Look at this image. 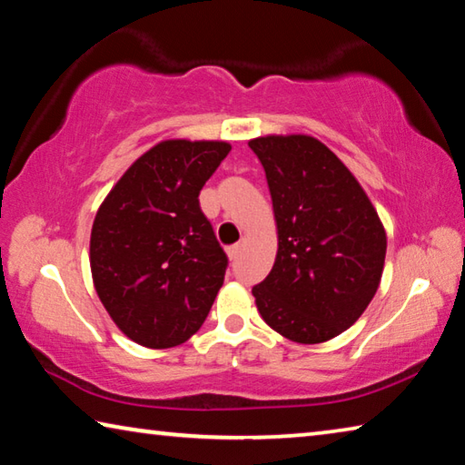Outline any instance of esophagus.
I'll return each instance as SVG.
<instances>
[{
	"label": "esophagus",
	"instance_id": "obj_1",
	"mask_svg": "<svg viewBox=\"0 0 465 465\" xmlns=\"http://www.w3.org/2000/svg\"><path fill=\"white\" fill-rule=\"evenodd\" d=\"M240 252H242V243H233V246L227 248V256H230L232 261H235V258L240 256Z\"/></svg>",
	"mask_w": 465,
	"mask_h": 465
}]
</instances>
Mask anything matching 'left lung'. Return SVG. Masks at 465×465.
Here are the masks:
<instances>
[{"label": "left lung", "instance_id": "obj_1", "mask_svg": "<svg viewBox=\"0 0 465 465\" xmlns=\"http://www.w3.org/2000/svg\"><path fill=\"white\" fill-rule=\"evenodd\" d=\"M269 183L279 250L252 287L262 320L289 341L326 342L361 318L380 287L385 230L349 168L310 135L248 141Z\"/></svg>", "mask_w": 465, "mask_h": 465}]
</instances>
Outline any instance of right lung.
<instances>
[{
  "mask_svg": "<svg viewBox=\"0 0 465 465\" xmlns=\"http://www.w3.org/2000/svg\"><path fill=\"white\" fill-rule=\"evenodd\" d=\"M230 152L225 141H162L100 204L90 238L94 287L141 346L186 342L223 285L227 256L199 193Z\"/></svg>",
  "mask_w": 465,
  "mask_h": 465,
  "instance_id": "1",
  "label": "right lung"
}]
</instances>
